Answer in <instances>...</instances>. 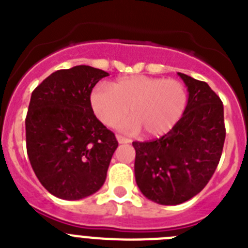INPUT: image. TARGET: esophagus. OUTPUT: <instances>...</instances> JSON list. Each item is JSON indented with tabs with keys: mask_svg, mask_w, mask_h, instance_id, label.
Masks as SVG:
<instances>
[{
	"mask_svg": "<svg viewBox=\"0 0 248 248\" xmlns=\"http://www.w3.org/2000/svg\"><path fill=\"white\" fill-rule=\"evenodd\" d=\"M117 140L119 144H128L131 141L130 139H128V138L125 137H122V135H117Z\"/></svg>",
	"mask_w": 248,
	"mask_h": 248,
	"instance_id": "esophagus-1",
	"label": "esophagus"
}]
</instances>
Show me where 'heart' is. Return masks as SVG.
Masks as SVG:
<instances>
[{
    "label": "heart",
    "mask_w": 248,
    "mask_h": 248,
    "mask_svg": "<svg viewBox=\"0 0 248 248\" xmlns=\"http://www.w3.org/2000/svg\"><path fill=\"white\" fill-rule=\"evenodd\" d=\"M187 104V92L176 79L129 76L111 83V88L97 85L91 93L95 117L107 126L117 125L125 117L123 130L157 138L171 130L181 119Z\"/></svg>",
    "instance_id": "1"
}]
</instances>
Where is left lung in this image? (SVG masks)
I'll use <instances>...</instances> for the list:
<instances>
[{"instance_id":"left-lung-1","label":"left lung","mask_w":248,"mask_h":248,"mask_svg":"<svg viewBox=\"0 0 248 248\" xmlns=\"http://www.w3.org/2000/svg\"><path fill=\"white\" fill-rule=\"evenodd\" d=\"M189 98L181 119L151 141H134L135 181L160 205H179L207 185L217 168L226 137L223 105L206 82L177 73Z\"/></svg>"}]
</instances>
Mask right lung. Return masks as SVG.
Listing matches in <instances>:
<instances>
[{
  "mask_svg": "<svg viewBox=\"0 0 248 248\" xmlns=\"http://www.w3.org/2000/svg\"><path fill=\"white\" fill-rule=\"evenodd\" d=\"M109 74L89 65L61 69L32 92L26 143L34 174L63 200L97 192L118 148L115 135L94 115L91 93Z\"/></svg>",
  "mask_w": 248,
  "mask_h": 248,
  "instance_id": "obj_1",
  "label": "right lung"
}]
</instances>
